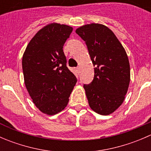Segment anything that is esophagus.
<instances>
[{"instance_id": "obj_1", "label": "esophagus", "mask_w": 151, "mask_h": 151, "mask_svg": "<svg viewBox=\"0 0 151 151\" xmlns=\"http://www.w3.org/2000/svg\"><path fill=\"white\" fill-rule=\"evenodd\" d=\"M80 67H79V66H77V68H76V70L77 71V72H80Z\"/></svg>"}]
</instances>
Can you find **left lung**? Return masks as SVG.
I'll return each mask as SVG.
<instances>
[{
	"label": "left lung",
	"instance_id": "left-lung-1",
	"mask_svg": "<svg viewBox=\"0 0 151 151\" xmlns=\"http://www.w3.org/2000/svg\"><path fill=\"white\" fill-rule=\"evenodd\" d=\"M76 33L85 41L95 67L93 80L83 85L88 104L94 112L109 115L121 106L129 88L127 55L113 32L104 25H85Z\"/></svg>",
	"mask_w": 151,
	"mask_h": 151
}]
</instances>
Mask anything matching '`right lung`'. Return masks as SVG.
Wrapping results in <instances>:
<instances>
[{
	"label": "right lung",
	"instance_id": "1",
	"mask_svg": "<svg viewBox=\"0 0 151 151\" xmlns=\"http://www.w3.org/2000/svg\"><path fill=\"white\" fill-rule=\"evenodd\" d=\"M73 28L50 24L29 42L22 57L24 80L33 102L40 111L55 115L67 106L77 77L66 66L63 47Z\"/></svg>",
	"mask_w": 151,
	"mask_h": 151
}]
</instances>
